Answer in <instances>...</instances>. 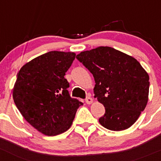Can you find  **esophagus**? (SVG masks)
Segmentation results:
<instances>
[{
  "label": "esophagus",
  "mask_w": 161,
  "mask_h": 161,
  "mask_svg": "<svg viewBox=\"0 0 161 161\" xmlns=\"http://www.w3.org/2000/svg\"><path fill=\"white\" fill-rule=\"evenodd\" d=\"M92 102H93V99H92V98H91L90 96H88L86 99V103H87V104H92Z\"/></svg>",
  "instance_id": "esophagus-1"
}]
</instances>
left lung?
I'll return each mask as SVG.
<instances>
[{
    "label": "left lung",
    "mask_w": 161,
    "mask_h": 161,
    "mask_svg": "<svg viewBox=\"0 0 161 161\" xmlns=\"http://www.w3.org/2000/svg\"><path fill=\"white\" fill-rule=\"evenodd\" d=\"M93 75L94 97L104 106L99 122L113 131L130 128L148 102L149 75L133 57L108 46L76 56Z\"/></svg>",
    "instance_id": "1"
}]
</instances>
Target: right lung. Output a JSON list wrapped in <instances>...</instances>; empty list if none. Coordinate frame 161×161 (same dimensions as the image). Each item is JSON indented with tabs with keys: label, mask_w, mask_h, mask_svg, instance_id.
<instances>
[{
	"label": "right lung",
	"mask_w": 161,
	"mask_h": 161,
	"mask_svg": "<svg viewBox=\"0 0 161 161\" xmlns=\"http://www.w3.org/2000/svg\"><path fill=\"white\" fill-rule=\"evenodd\" d=\"M75 58L74 52L52 51L27 62L17 75L14 102L25 120L42 134L67 131L83 105L70 97L64 77Z\"/></svg>",
	"instance_id": "add662e5"
}]
</instances>
